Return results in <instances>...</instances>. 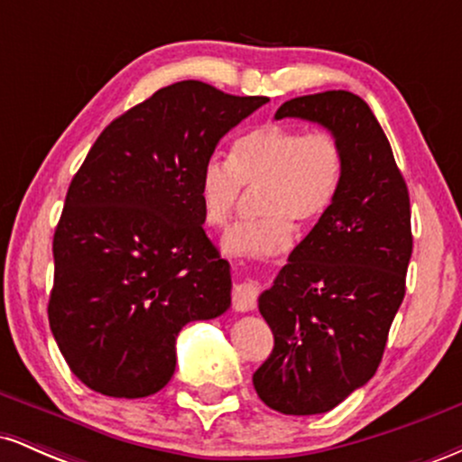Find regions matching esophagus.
<instances>
[{"label":"esophagus","mask_w":462,"mask_h":462,"mask_svg":"<svg viewBox=\"0 0 462 462\" xmlns=\"http://www.w3.org/2000/svg\"><path fill=\"white\" fill-rule=\"evenodd\" d=\"M258 293H261V284L245 280V282H238L232 291V306L238 312H247L256 309Z\"/></svg>","instance_id":"34e87169"}]
</instances>
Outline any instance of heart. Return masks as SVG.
Wrapping results in <instances>:
<instances>
[{
  "label": "heart",
  "mask_w": 462,
  "mask_h": 462,
  "mask_svg": "<svg viewBox=\"0 0 462 462\" xmlns=\"http://www.w3.org/2000/svg\"><path fill=\"white\" fill-rule=\"evenodd\" d=\"M343 171L346 153L332 132L261 125L235 143L230 161L215 156L201 167V217L210 227L227 226L243 189L261 184L256 204L263 215L236 224L221 245L230 256H273L293 245V221L315 224L330 208Z\"/></svg>",
  "instance_id": "b5f03b06"
}]
</instances>
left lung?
I'll return each instance as SVG.
<instances>
[{"instance_id":"obj_1","label":"left lung","mask_w":462,"mask_h":462,"mask_svg":"<svg viewBox=\"0 0 462 462\" xmlns=\"http://www.w3.org/2000/svg\"><path fill=\"white\" fill-rule=\"evenodd\" d=\"M330 130L346 171L330 208L291 252L258 309L273 349L254 389L284 415H319L374 378L406 293L412 254L411 199L389 139L358 95L326 91L284 102Z\"/></svg>"}]
</instances>
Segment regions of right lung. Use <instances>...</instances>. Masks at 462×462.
Segmentation results:
<instances>
[{"mask_svg": "<svg viewBox=\"0 0 462 462\" xmlns=\"http://www.w3.org/2000/svg\"><path fill=\"white\" fill-rule=\"evenodd\" d=\"M267 102L184 79L116 116L87 153L56 226L47 315L88 389L153 395L176 371L178 332L230 309V264L201 227L199 171Z\"/></svg>", "mask_w": 462, "mask_h": 462, "instance_id": "right-lung-1", "label": "right lung"}]
</instances>
